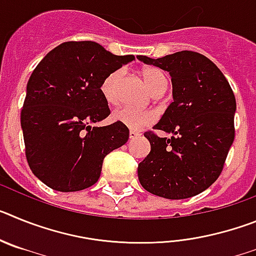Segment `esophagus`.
I'll return each mask as SVG.
<instances>
[{
  "label": "esophagus",
  "instance_id": "esophagus-1",
  "mask_svg": "<svg viewBox=\"0 0 256 256\" xmlns=\"http://www.w3.org/2000/svg\"><path fill=\"white\" fill-rule=\"evenodd\" d=\"M140 136H141V133L137 132V130H130V138H137Z\"/></svg>",
  "mask_w": 256,
  "mask_h": 256
}]
</instances>
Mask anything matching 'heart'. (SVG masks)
<instances>
[{"label": "heart", "instance_id": "1", "mask_svg": "<svg viewBox=\"0 0 256 256\" xmlns=\"http://www.w3.org/2000/svg\"><path fill=\"white\" fill-rule=\"evenodd\" d=\"M123 72L122 70H114L108 74L101 83V94H102L104 100L108 105H116L119 102V94H118V88L120 83ZM141 76L144 78V83L148 84L154 94L162 91V88H166L168 84V78L158 68L148 66L142 69ZM112 120L122 126L130 128L133 130H138L144 128V126H151L156 120V112L154 110H141V108H120L115 110L112 115Z\"/></svg>", "mask_w": 256, "mask_h": 256}]
</instances>
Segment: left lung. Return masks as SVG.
<instances>
[{"label":"left lung","instance_id":"8db88e82","mask_svg":"<svg viewBox=\"0 0 256 256\" xmlns=\"http://www.w3.org/2000/svg\"><path fill=\"white\" fill-rule=\"evenodd\" d=\"M137 58L169 72L173 84V102L154 126L173 136L144 132L151 150L138 164L140 183L170 200L198 195L218 180L234 140V91L218 66L198 52Z\"/></svg>","mask_w":256,"mask_h":256}]
</instances>
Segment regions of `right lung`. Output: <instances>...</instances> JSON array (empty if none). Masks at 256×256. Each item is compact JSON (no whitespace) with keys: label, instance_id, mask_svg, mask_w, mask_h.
Returning <instances> with one entry per match:
<instances>
[{"label":"right lung","instance_id":"add662e5","mask_svg":"<svg viewBox=\"0 0 256 256\" xmlns=\"http://www.w3.org/2000/svg\"><path fill=\"white\" fill-rule=\"evenodd\" d=\"M133 58L92 40H70L50 51L33 70L20 123L29 168L50 188L91 187L100 178L104 158L128 141L130 130L116 122L90 124L110 114L102 80Z\"/></svg>","mask_w":256,"mask_h":256}]
</instances>
